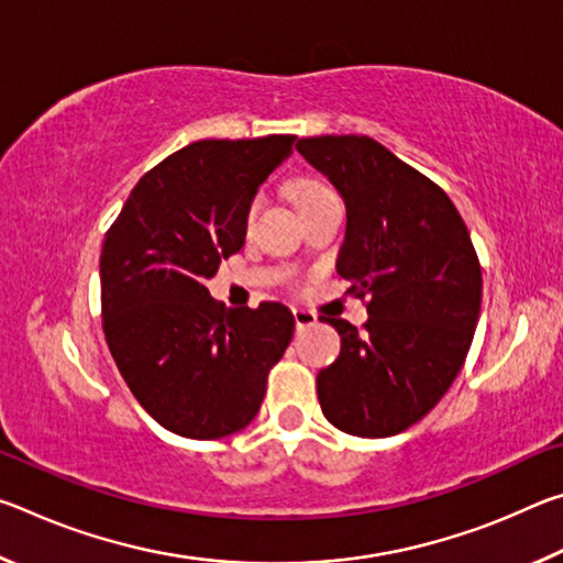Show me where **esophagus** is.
Wrapping results in <instances>:
<instances>
[{
  "mask_svg": "<svg viewBox=\"0 0 563 563\" xmlns=\"http://www.w3.org/2000/svg\"><path fill=\"white\" fill-rule=\"evenodd\" d=\"M292 318H295V328H298V330H305V328L316 325V322H318L316 312L305 310V308H292Z\"/></svg>",
  "mask_w": 563,
  "mask_h": 563,
  "instance_id": "obj_1",
  "label": "esophagus"
}]
</instances>
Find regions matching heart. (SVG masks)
Masks as SVG:
<instances>
[{"mask_svg":"<svg viewBox=\"0 0 563 563\" xmlns=\"http://www.w3.org/2000/svg\"><path fill=\"white\" fill-rule=\"evenodd\" d=\"M322 194H330V190L325 186H318V184H302V186H298V188L292 190L295 203H298V206L300 203H308V201H312V198H318ZM258 208H261V201H253L251 208H247V225H253L255 216H258Z\"/></svg>","mask_w":563,"mask_h":563,"instance_id":"heart-1","label":"heart"}]
</instances>
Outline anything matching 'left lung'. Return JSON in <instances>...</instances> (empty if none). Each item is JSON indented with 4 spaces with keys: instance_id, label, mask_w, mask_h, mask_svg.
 <instances>
[{
    "instance_id": "1",
    "label": "left lung",
    "mask_w": 563,
    "mask_h": 563,
    "mask_svg": "<svg viewBox=\"0 0 563 563\" xmlns=\"http://www.w3.org/2000/svg\"><path fill=\"white\" fill-rule=\"evenodd\" d=\"M300 156L345 201L338 273L367 322L322 318L340 357L318 373L322 415L355 437H393L440 402L470 352L482 268L450 196L369 136H312Z\"/></svg>"
}]
</instances>
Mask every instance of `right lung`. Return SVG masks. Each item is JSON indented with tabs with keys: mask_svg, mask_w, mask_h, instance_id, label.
I'll return each instance as SVG.
<instances>
[{
	"mask_svg": "<svg viewBox=\"0 0 563 563\" xmlns=\"http://www.w3.org/2000/svg\"><path fill=\"white\" fill-rule=\"evenodd\" d=\"M295 136L196 141L133 186L101 247L103 335L139 405L168 432L221 440L258 415L292 340L280 302L225 310L206 280L247 233V208Z\"/></svg>",
	"mask_w": 563,
	"mask_h": 563,
	"instance_id": "1",
	"label": "right lung"
}]
</instances>
